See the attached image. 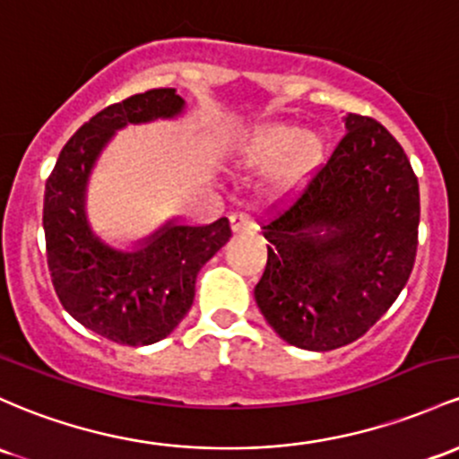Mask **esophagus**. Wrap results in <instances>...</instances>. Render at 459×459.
I'll list each match as a JSON object with an SVG mask.
<instances>
[{
	"mask_svg": "<svg viewBox=\"0 0 459 459\" xmlns=\"http://www.w3.org/2000/svg\"><path fill=\"white\" fill-rule=\"evenodd\" d=\"M230 230H233V235L250 233V230H255V221L244 213L230 215Z\"/></svg>",
	"mask_w": 459,
	"mask_h": 459,
	"instance_id": "34e87169",
	"label": "esophagus"
}]
</instances>
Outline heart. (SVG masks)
Masks as SVG:
<instances>
[{
    "instance_id": "obj_1",
    "label": "heart",
    "mask_w": 459,
    "mask_h": 459,
    "mask_svg": "<svg viewBox=\"0 0 459 459\" xmlns=\"http://www.w3.org/2000/svg\"><path fill=\"white\" fill-rule=\"evenodd\" d=\"M235 163L250 172L281 168L274 178L279 194H296L318 174L325 163L326 143L320 134L290 122H270L248 130L235 141Z\"/></svg>"
}]
</instances>
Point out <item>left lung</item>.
Masks as SVG:
<instances>
[{
  "label": "left lung",
  "mask_w": 459,
  "mask_h": 459,
  "mask_svg": "<svg viewBox=\"0 0 459 459\" xmlns=\"http://www.w3.org/2000/svg\"><path fill=\"white\" fill-rule=\"evenodd\" d=\"M346 134L291 209L264 226L255 300L305 351L351 344L399 299L416 259L420 194L396 139L349 113Z\"/></svg>",
  "instance_id": "1"
}]
</instances>
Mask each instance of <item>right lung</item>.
<instances>
[{
  "label": "right lung",
  "mask_w": 459,
  "mask_h": 459,
  "mask_svg": "<svg viewBox=\"0 0 459 459\" xmlns=\"http://www.w3.org/2000/svg\"><path fill=\"white\" fill-rule=\"evenodd\" d=\"M185 113L176 89H152L100 110L58 154L45 183L43 230L52 283L65 311L93 333L126 346L168 337L194 305L203 265L230 238L229 220H165L128 244H110L87 213L89 180L115 134Z\"/></svg>",
  "instance_id": "right-lung-1"
}]
</instances>
